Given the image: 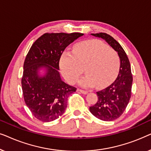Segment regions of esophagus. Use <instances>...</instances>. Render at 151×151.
Segmentation results:
<instances>
[{"mask_svg":"<svg viewBox=\"0 0 151 151\" xmlns=\"http://www.w3.org/2000/svg\"><path fill=\"white\" fill-rule=\"evenodd\" d=\"M78 91H79L81 93H82V94L86 95V94L88 93L87 91H84V90H82V89H78Z\"/></svg>","mask_w":151,"mask_h":151,"instance_id":"obj_1","label":"esophagus"}]
</instances>
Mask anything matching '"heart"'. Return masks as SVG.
<instances>
[{"mask_svg":"<svg viewBox=\"0 0 151 151\" xmlns=\"http://www.w3.org/2000/svg\"><path fill=\"white\" fill-rule=\"evenodd\" d=\"M85 67L86 75L78 84L83 87L103 88L114 81L119 73L120 58L114 49L102 41L89 40L73 47V53L66 51L62 55L60 68L65 80L74 84Z\"/></svg>","mask_w":151,"mask_h":151,"instance_id":"obj_1","label":"heart"}]
</instances>
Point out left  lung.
I'll return each mask as SVG.
<instances>
[{
	"mask_svg": "<svg viewBox=\"0 0 151 151\" xmlns=\"http://www.w3.org/2000/svg\"><path fill=\"white\" fill-rule=\"evenodd\" d=\"M91 35L104 40L120 58V67L116 80L104 89L97 92L98 102L89 107L90 112L103 121H113L120 117L125 111L131 96L133 83L131 69L127 53L118 42L105 33Z\"/></svg>",
	"mask_w": 151,
	"mask_h": 151,
	"instance_id": "left-lung-1",
	"label": "left lung"
}]
</instances>
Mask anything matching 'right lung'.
Instances as JSON below:
<instances>
[{"label":"right lung","mask_w":151,"mask_h":151,"mask_svg":"<svg viewBox=\"0 0 151 151\" xmlns=\"http://www.w3.org/2000/svg\"><path fill=\"white\" fill-rule=\"evenodd\" d=\"M83 35L45 34L29 51L23 66L22 93L26 105L39 120L49 122L61 116L68 97L76 91L62 80L59 62L66 47Z\"/></svg>","instance_id":"add662e5"}]
</instances>
